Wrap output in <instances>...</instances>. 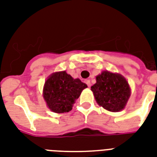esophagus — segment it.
Segmentation results:
<instances>
[{
  "mask_svg": "<svg viewBox=\"0 0 157 157\" xmlns=\"http://www.w3.org/2000/svg\"><path fill=\"white\" fill-rule=\"evenodd\" d=\"M85 82H86V85H87V86H88V87H90V80H86V81H85Z\"/></svg>",
  "mask_w": 157,
  "mask_h": 157,
  "instance_id": "esophagus-1",
  "label": "esophagus"
}]
</instances>
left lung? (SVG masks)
<instances>
[{
    "label": "left lung",
    "mask_w": 157,
    "mask_h": 157,
    "mask_svg": "<svg viewBox=\"0 0 157 157\" xmlns=\"http://www.w3.org/2000/svg\"><path fill=\"white\" fill-rule=\"evenodd\" d=\"M91 90L98 104L110 112L124 109L130 96L128 81L119 74L104 71L96 76Z\"/></svg>",
    "instance_id": "8db88e82"
}]
</instances>
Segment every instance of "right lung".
<instances>
[{"label":"right lung","instance_id":"1","mask_svg":"<svg viewBox=\"0 0 157 157\" xmlns=\"http://www.w3.org/2000/svg\"><path fill=\"white\" fill-rule=\"evenodd\" d=\"M87 87L80 79L72 78L66 71L52 74L46 80L43 90V96L52 112H67L81 95V91Z\"/></svg>","mask_w":157,"mask_h":157}]
</instances>
